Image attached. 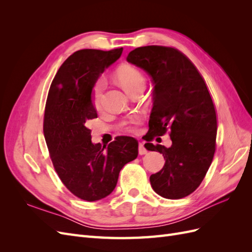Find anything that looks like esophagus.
I'll list each match as a JSON object with an SVG mask.
<instances>
[{
  "mask_svg": "<svg viewBox=\"0 0 252 252\" xmlns=\"http://www.w3.org/2000/svg\"><path fill=\"white\" fill-rule=\"evenodd\" d=\"M147 152V150H146V148L144 147V144L143 143H139V154L140 155H145Z\"/></svg>",
  "mask_w": 252,
  "mask_h": 252,
  "instance_id": "34e87169",
  "label": "esophagus"
}]
</instances>
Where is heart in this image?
I'll return each instance as SVG.
<instances>
[{"instance_id": "heart-1", "label": "heart", "mask_w": 252, "mask_h": 252, "mask_svg": "<svg viewBox=\"0 0 252 252\" xmlns=\"http://www.w3.org/2000/svg\"><path fill=\"white\" fill-rule=\"evenodd\" d=\"M117 80L119 81L120 85L124 88L127 94L130 93L131 90L135 89L136 87L145 85V78L143 73L136 69L133 66H123L118 69L116 73ZM105 89V80L104 79H97L94 84L93 89H91L90 100L95 109L101 107V101H102V94ZM141 123V118L139 116L132 117L130 120H128L126 129L129 131H134L136 128L139 127Z\"/></svg>"}]
</instances>
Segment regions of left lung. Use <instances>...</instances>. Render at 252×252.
<instances>
[{
    "label": "left lung",
    "instance_id": "left-lung-1",
    "mask_svg": "<svg viewBox=\"0 0 252 252\" xmlns=\"http://www.w3.org/2000/svg\"><path fill=\"white\" fill-rule=\"evenodd\" d=\"M127 61L146 71L155 84L145 147L163 154L165 165L150 175L151 187L165 199H182L201 185L215 156L218 123L212 98L194 65L178 49L138 47ZM167 131L171 148L151 143Z\"/></svg>",
    "mask_w": 252,
    "mask_h": 252
}]
</instances>
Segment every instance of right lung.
Here are the masks:
<instances>
[{
	"instance_id": "1",
	"label": "right lung",
	"mask_w": 252,
	"mask_h": 252,
	"mask_svg": "<svg viewBox=\"0 0 252 252\" xmlns=\"http://www.w3.org/2000/svg\"><path fill=\"white\" fill-rule=\"evenodd\" d=\"M122 51L73 52L52 80L45 106L43 131L55 170L72 194L87 202L110 194L121 169L138 157L134 138L117 136L102 147L91 143V130L86 127L88 120L97 118L90 100L94 84Z\"/></svg>"
}]
</instances>
